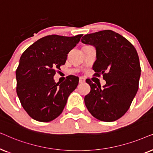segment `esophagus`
Masks as SVG:
<instances>
[{
  "instance_id": "esophagus-1",
  "label": "esophagus",
  "mask_w": 153,
  "mask_h": 153,
  "mask_svg": "<svg viewBox=\"0 0 153 153\" xmlns=\"http://www.w3.org/2000/svg\"><path fill=\"white\" fill-rule=\"evenodd\" d=\"M85 83V79L82 78V77H80V78H79V83L82 84V83Z\"/></svg>"
}]
</instances>
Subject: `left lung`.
I'll use <instances>...</instances> for the list:
<instances>
[{
  "label": "left lung",
  "mask_w": 153,
  "mask_h": 153,
  "mask_svg": "<svg viewBox=\"0 0 153 153\" xmlns=\"http://www.w3.org/2000/svg\"><path fill=\"white\" fill-rule=\"evenodd\" d=\"M81 42L95 48L97 60L93 69L106 81L101 87L87 79L91 91L84 98L85 106L98 120H118L128 110L139 88L141 67L137 50L124 37L110 30L85 35Z\"/></svg>",
  "instance_id": "8db88e82"
}]
</instances>
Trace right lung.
Segmentation results:
<instances>
[{"instance_id": "obj_1", "label": "right lung", "mask_w": 153, "mask_h": 153, "mask_svg": "<svg viewBox=\"0 0 153 153\" xmlns=\"http://www.w3.org/2000/svg\"><path fill=\"white\" fill-rule=\"evenodd\" d=\"M81 37L48 35L33 43L21 56L16 71V93L23 108L34 120L49 122L59 116L78 85L79 78L75 76H68L61 83H56L53 76Z\"/></svg>"}]
</instances>
